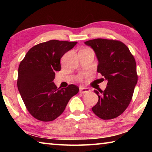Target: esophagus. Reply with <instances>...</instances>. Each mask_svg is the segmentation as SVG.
Returning a JSON list of instances; mask_svg holds the SVG:
<instances>
[{"mask_svg": "<svg viewBox=\"0 0 152 152\" xmlns=\"http://www.w3.org/2000/svg\"><path fill=\"white\" fill-rule=\"evenodd\" d=\"M90 91H91V90L88 88H85V87H80V93H86V92H89Z\"/></svg>", "mask_w": 152, "mask_h": 152, "instance_id": "1", "label": "esophagus"}]
</instances>
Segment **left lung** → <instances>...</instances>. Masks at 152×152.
Instances as JSON below:
<instances>
[{"mask_svg": "<svg viewBox=\"0 0 152 152\" xmlns=\"http://www.w3.org/2000/svg\"><path fill=\"white\" fill-rule=\"evenodd\" d=\"M94 51L97 72L107 82L104 91L94 92L99 101L92 110L102 119H112L125 111L132 101L137 82L135 58L124 43L117 40L95 39L84 42Z\"/></svg>", "mask_w": 152, "mask_h": 152, "instance_id": "left-lung-1", "label": "left lung"}]
</instances>
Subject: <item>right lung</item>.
<instances>
[{
  "mask_svg": "<svg viewBox=\"0 0 152 152\" xmlns=\"http://www.w3.org/2000/svg\"><path fill=\"white\" fill-rule=\"evenodd\" d=\"M77 42L50 40L33 46L19 64L17 87L25 107L32 116L42 121H51L64 112L79 88L70 84L58 88L55 72L60 71V59Z\"/></svg>",
  "mask_w": 152,
  "mask_h": 152,
  "instance_id": "right-lung-1",
  "label": "right lung"
}]
</instances>
